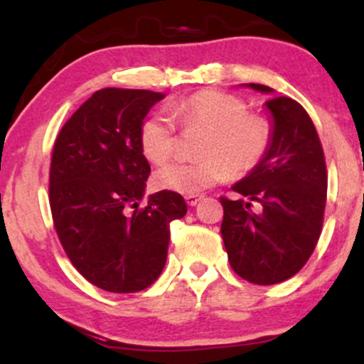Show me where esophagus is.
<instances>
[{"mask_svg": "<svg viewBox=\"0 0 364 364\" xmlns=\"http://www.w3.org/2000/svg\"><path fill=\"white\" fill-rule=\"evenodd\" d=\"M185 200H186V203L190 207H195L196 203L200 202V200H202V195H186L185 196Z\"/></svg>", "mask_w": 364, "mask_h": 364, "instance_id": "1", "label": "esophagus"}]
</instances>
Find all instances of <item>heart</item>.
Returning a JSON list of instances; mask_svg holds the SVG:
<instances>
[{
	"mask_svg": "<svg viewBox=\"0 0 364 364\" xmlns=\"http://www.w3.org/2000/svg\"><path fill=\"white\" fill-rule=\"evenodd\" d=\"M169 114L185 129H203L191 162L174 161L154 174L161 190L195 195L224 181L232 173L243 176L267 156L272 128L262 116L246 112L240 97L220 90H202L169 106ZM176 129L164 112H154L141 123L140 147L152 164L173 156Z\"/></svg>",
	"mask_w": 364,
	"mask_h": 364,
	"instance_id": "b5f03b06",
	"label": "heart"
}]
</instances>
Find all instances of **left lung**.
<instances>
[{"label":"left lung","mask_w":364,"mask_h":364,"mask_svg":"<svg viewBox=\"0 0 364 364\" xmlns=\"http://www.w3.org/2000/svg\"><path fill=\"white\" fill-rule=\"evenodd\" d=\"M262 94L274 89L245 83ZM272 119L267 156L232 191L223 196L220 225L232 270L260 286L279 284L303 269L318 243L327 202V168L318 133L308 112L289 97L265 102ZM259 212L251 210V202Z\"/></svg>","instance_id":"left-lung-1"}]
</instances>
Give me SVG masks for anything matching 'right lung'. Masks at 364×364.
Here are the masks:
<instances>
[{"label":"right lung","mask_w":364,"mask_h":364,"mask_svg":"<svg viewBox=\"0 0 364 364\" xmlns=\"http://www.w3.org/2000/svg\"><path fill=\"white\" fill-rule=\"evenodd\" d=\"M164 97L152 90H97L54 141V228L75 269L104 291L139 292L156 282L168 258L169 223L188 210L183 196L168 190L149 195L139 208L150 174L140 128Z\"/></svg>","instance_id":"1"}]
</instances>
